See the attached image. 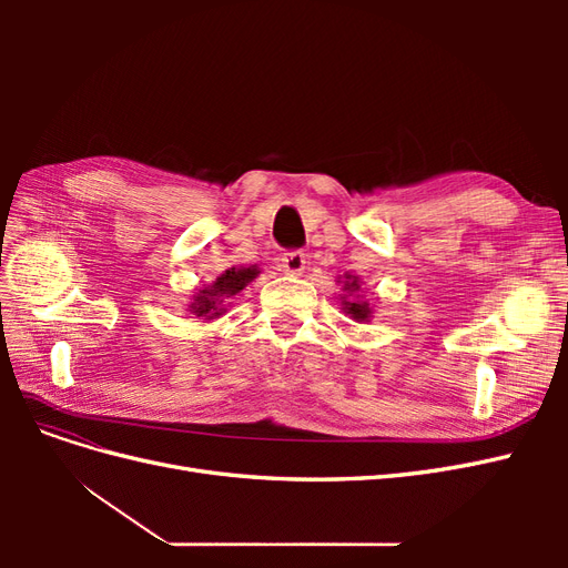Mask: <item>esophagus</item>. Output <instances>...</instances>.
I'll return each mask as SVG.
<instances>
[{"label": "esophagus", "mask_w": 568, "mask_h": 568, "mask_svg": "<svg viewBox=\"0 0 568 568\" xmlns=\"http://www.w3.org/2000/svg\"><path fill=\"white\" fill-rule=\"evenodd\" d=\"M282 270L286 274H301L305 270V253L303 251H288L282 255Z\"/></svg>", "instance_id": "esophagus-1"}]
</instances>
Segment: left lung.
Wrapping results in <instances>:
<instances>
[{"label":"left lung","instance_id":"8db88e82","mask_svg":"<svg viewBox=\"0 0 568 568\" xmlns=\"http://www.w3.org/2000/svg\"><path fill=\"white\" fill-rule=\"evenodd\" d=\"M348 280H351V277H348ZM346 291H359L357 280L346 282ZM343 307H346V311L353 315V320H357V322H363V320H367V317H369V305H367V303H359V301H343Z\"/></svg>","mask_w":568,"mask_h":568}]
</instances>
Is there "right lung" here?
<instances>
[{"mask_svg":"<svg viewBox=\"0 0 568 568\" xmlns=\"http://www.w3.org/2000/svg\"><path fill=\"white\" fill-rule=\"evenodd\" d=\"M255 267H232L227 270L225 274H220V277L215 280L213 286L199 291L196 296V303H192V311L199 315V317H217L220 311H222V301L225 298H232L236 296L239 291H242L251 280L257 277Z\"/></svg>","mask_w":568,"mask_h":568,"instance_id":"right-lung-1","label":"right lung"}]
</instances>
